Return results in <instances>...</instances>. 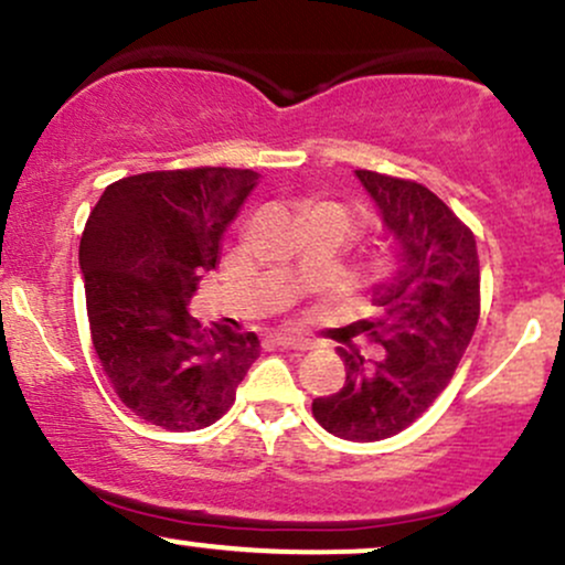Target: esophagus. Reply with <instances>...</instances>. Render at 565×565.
<instances>
[{
	"label": "esophagus",
	"instance_id": "34e87169",
	"mask_svg": "<svg viewBox=\"0 0 565 565\" xmlns=\"http://www.w3.org/2000/svg\"><path fill=\"white\" fill-rule=\"evenodd\" d=\"M276 345L287 348V350H300V353H305V350L313 348V342L308 340H300V337H287V334H278L276 337Z\"/></svg>",
	"mask_w": 565,
	"mask_h": 565
}]
</instances>
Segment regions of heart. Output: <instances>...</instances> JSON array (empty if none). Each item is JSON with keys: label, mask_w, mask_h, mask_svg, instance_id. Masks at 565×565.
Here are the masks:
<instances>
[{"label": "heart", "mask_w": 565, "mask_h": 565, "mask_svg": "<svg viewBox=\"0 0 565 565\" xmlns=\"http://www.w3.org/2000/svg\"><path fill=\"white\" fill-rule=\"evenodd\" d=\"M319 206H334V210H340V206H337V204H319ZM342 212V210H340ZM342 215H345V212H342Z\"/></svg>", "instance_id": "1"}]
</instances>
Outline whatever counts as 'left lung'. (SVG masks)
Wrapping results in <instances>:
<instances>
[{
    "label": "left lung",
    "instance_id": "left-lung-1",
    "mask_svg": "<svg viewBox=\"0 0 565 565\" xmlns=\"http://www.w3.org/2000/svg\"><path fill=\"white\" fill-rule=\"evenodd\" d=\"M395 242L398 268L372 291L374 319L359 332L382 345L374 361L337 348L345 385L313 401L337 438L372 444L406 430L449 385L481 316L476 236L414 180L355 170Z\"/></svg>",
    "mask_w": 565,
    "mask_h": 565
}]
</instances>
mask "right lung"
Wrapping results in <instances>:
<instances>
[{
	"instance_id": "1",
	"label": "right lung",
	"mask_w": 565,
	"mask_h": 565,
	"mask_svg": "<svg viewBox=\"0 0 565 565\" xmlns=\"http://www.w3.org/2000/svg\"><path fill=\"white\" fill-rule=\"evenodd\" d=\"M255 185L257 172L231 167L132 174L103 191L84 225L93 348L121 404L161 430L217 423L260 355L255 332L206 329L188 313Z\"/></svg>"
}]
</instances>
